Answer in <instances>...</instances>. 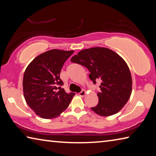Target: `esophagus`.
<instances>
[{
	"label": "esophagus",
	"mask_w": 156,
	"mask_h": 156,
	"mask_svg": "<svg viewBox=\"0 0 156 156\" xmlns=\"http://www.w3.org/2000/svg\"><path fill=\"white\" fill-rule=\"evenodd\" d=\"M78 95L80 96H81V97H83V96H84L86 95V91H84V90H82L80 93L78 94Z\"/></svg>",
	"instance_id": "obj_1"
}]
</instances>
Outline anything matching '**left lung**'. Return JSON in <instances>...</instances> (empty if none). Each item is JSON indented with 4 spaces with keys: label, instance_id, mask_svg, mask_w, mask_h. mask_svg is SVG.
Returning <instances> with one entry per match:
<instances>
[{
    "label": "left lung",
    "instance_id": "8db88e82",
    "mask_svg": "<svg viewBox=\"0 0 156 156\" xmlns=\"http://www.w3.org/2000/svg\"><path fill=\"white\" fill-rule=\"evenodd\" d=\"M71 61L87 68L94 84L101 80L99 102L91 108L92 111L101 116H109L122 109L132 91L130 70L122 57L109 49L97 47L79 51Z\"/></svg>",
    "mask_w": 156,
    "mask_h": 156
}]
</instances>
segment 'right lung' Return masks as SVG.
Returning a JSON list of instances; mask_svg holds the SVG:
<instances>
[{
    "label": "right lung",
    "instance_id": "add662e5",
    "mask_svg": "<svg viewBox=\"0 0 156 156\" xmlns=\"http://www.w3.org/2000/svg\"><path fill=\"white\" fill-rule=\"evenodd\" d=\"M74 51L51 49L35 58L23 76V87L27 105L44 119L54 118L67 109L74 93H66L60 73Z\"/></svg>",
    "mask_w": 156,
    "mask_h": 156
}]
</instances>
